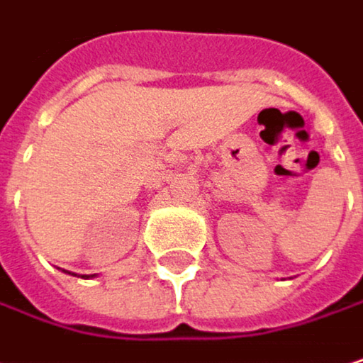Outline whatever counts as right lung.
Segmentation results:
<instances>
[{
    "instance_id": "right-lung-1",
    "label": "right lung",
    "mask_w": 363,
    "mask_h": 363,
    "mask_svg": "<svg viewBox=\"0 0 363 363\" xmlns=\"http://www.w3.org/2000/svg\"><path fill=\"white\" fill-rule=\"evenodd\" d=\"M91 277H95V274H91ZM91 277H89V274H86V277H82V279H91Z\"/></svg>"
}]
</instances>
